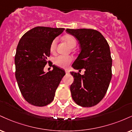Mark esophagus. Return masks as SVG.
I'll list each match as a JSON object with an SVG mask.
<instances>
[{"label": "esophagus", "mask_w": 132, "mask_h": 132, "mask_svg": "<svg viewBox=\"0 0 132 132\" xmlns=\"http://www.w3.org/2000/svg\"><path fill=\"white\" fill-rule=\"evenodd\" d=\"M65 72H66V74H69V71L68 70V69H66V70H65Z\"/></svg>", "instance_id": "obj_1"}]
</instances>
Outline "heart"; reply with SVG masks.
I'll list each match as a JSON object with an SVG mask.
<instances>
[{"label": "heart", "mask_w": 132, "mask_h": 132, "mask_svg": "<svg viewBox=\"0 0 132 132\" xmlns=\"http://www.w3.org/2000/svg\"><path fill=\"white\" fill-rule=\"evenodd\" d=\"M64 40L67 42V44L71 48H74L77 45L76 39L71 36H67L64 37ZM58 40L57 39H55L51 43L50 45V51L52 52H54L56 50V44ZM73 60L72 57L71 56H64V55H58L54 58V63L56 66H60L61 68H66L69 66V64L72 62Z\"/></svg>", "instance_id": "b5f03b06"}]
</instances>
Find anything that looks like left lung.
<instances>
[{"instance_id":"obj_1","label":"left lung","mask_w":132,"mask_h":132,"mask_svg":"<svg viewBox=\"0 0 132 132\" xmlns=\"http://www.w3.org/2000/svg\"><path fill=\"white\" fill-rule=\"evenodd\" d=\"M66 31L77 39L81 48L72 66L75 69L85 70L84 75L71 72L74 78L70 87L71 96L78 105L92 107L104 98L112 77L109 44L96 30L66 29Z\"/></svg>"}]
</instances>
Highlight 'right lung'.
<instances>
[{
    "mask_svg": "<svg viewBox=\"0 0 132 132\" xmlns=\"http://www.w3.org/2000/svg\"><path fill=\"white\" fill-rule=\"evenodd\" d=\"M64 30L37 26L25 33L19 41L15 56V77L22 95L32 105L50 104L65 75L64 70L55 65H52V71H44L50 55L51 43Z\"/></svg>",
    "mask_w": 132,
    "mask_h": 132,
    "instance_id": "1",
    "label": "right lung"
}]
</instances>
